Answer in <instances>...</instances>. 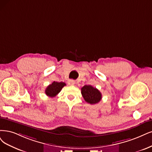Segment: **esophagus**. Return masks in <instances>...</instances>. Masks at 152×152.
Masks as SVG:
<instances>
[{
  "label": "esophagus",
  "mask_w": 152,
  "mask_h": 152,
  "mask_svg": "<svg viewBox=\"0 0 152 152\" xmlns=\"http://www.w3.org/2000/svg\"><path fill=\"white\" fill-rule=\"evenodd\" d=\"M67 83H68L69 85H74L75 84V81L72 80H69L68 81H67Z\"/></svg>",
  "instance_id": "1"
}]
</instances>
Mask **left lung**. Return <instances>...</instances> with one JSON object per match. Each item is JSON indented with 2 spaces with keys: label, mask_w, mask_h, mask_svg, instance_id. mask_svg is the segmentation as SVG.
<instances>
[{
  "label": "left lung",
  "mask_w": 152,
  "mask_h": 152,
  "mask_svg": "<svg viewBox=\"0 0 152 152\" xmlns=\"http://www.w3.org/2000/svg\"><path fill=\"white\" fill-rule=\"evenodd\" d=\"M81 94L87 103L94 104L99 103L102 98L101 92L96 88L91 85H85L81 88Z\"/></svg>",
  "instance_id": "8db88e82"
}]
</instances>
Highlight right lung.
<instances>
[{
	"label": "right lung",
	"mask_w": 152,
	"mask_h": 152,
	"mask_svg": "<svg viewBox=\"0 0 152 152\" xmlns=\"http://www.w3.org/2000/svg\"><path fill=\"white\" fill-rule=\"evenodd\" d=\"M64 86H66V83L63 82L58 83L54 81L46 88V90H45V93L49 97H55Z\"/></svg>",
	"instance_id": "add662e5"
}]
</instances>
